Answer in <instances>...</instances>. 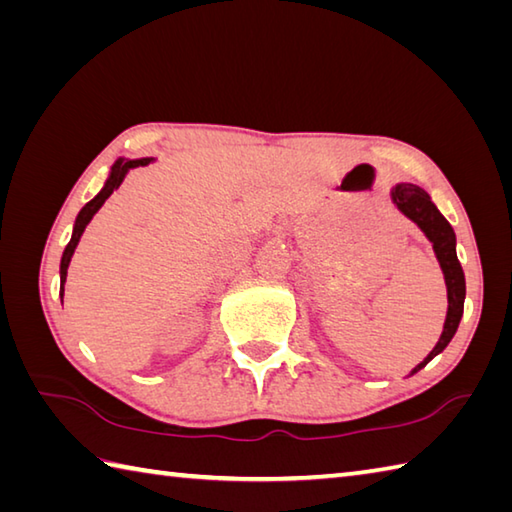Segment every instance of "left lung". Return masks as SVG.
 <instances>
[{
    "instance_id": "1",
    "label": "left lung",
    "mask_w": 512,
    "mask_h": 512,
    "mask_svg": "<svg viewBox=\"0 0 512 512\" xmlns=\"http://www.w3.org/2000/svg\"><path fill=\"white\" fill-rule=\"evenodd\" d=\"M391 200H394L400 213H405L411 222H416L420 226V231L429 237V242L433 244V250H436V257L444 273V281H447V297H449L447 321H444V330L440 334V341L436 343V347H433L431 354L411 372L416 374L418 369L427 365L433 356H438L453 339V334L458 330L462 312H464L466 284H464V273L458 262V255H455L453 228L447 220H444V215L436 209V204L431 202L429 193L416 187V184L402 182V184H396V189L391 191Z\"/></svg>"
}]
</instances>
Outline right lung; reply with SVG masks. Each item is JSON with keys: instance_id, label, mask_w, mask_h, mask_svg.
<instances>
[{"instance_id": "1", "label": "right lung", "mask_w": 512, "mask_h": 512, "mask_svg": "<svg viewBox=\"0 0 512 512\" xmlns=\"http://www.w3.org/2000/svg\"><path fill=\"white\" fill-rule=\"evenodd\" d=\"M147 162H149V158H140V160H123V158H118V160L114 162L110 178H107V182H105V187L101 189V193L96 195L94 200H90L88 204H85L83 209H81V213L76 215L72 239L68 242V246H65L63 257H61V303H63V284H65V277H68L70 259H72V255H74L76 244H79V239H81V235H83V231H85V226L90 224L94 213L101 209L103 202L114 193V189L121 187V182H123V178L127 176V171H129V169H136V167H143V165H147Z\"/></svg>"}]
</instances>
